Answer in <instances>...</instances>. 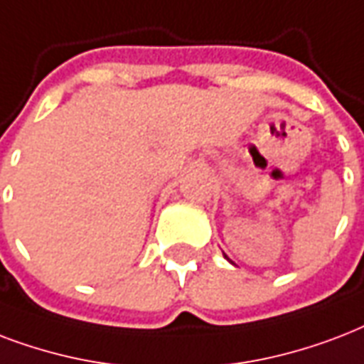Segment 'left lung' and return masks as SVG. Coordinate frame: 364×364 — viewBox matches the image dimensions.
<instances>
[{"label": "left lung", "mask_w": 364, "mask_h": 364, "mask_svg": "<svg viewBox=\"0 0 364 364\" xmlns=\"http://www.w3.org/2000/svg\"><path fill=\"white\" fill-rule=\"evenodd\" d=\"M224 256H226V255H224ZM226 258H228V256H226Z\"/></svg>", "instance_id": "8db88e82"}]
</instances>
